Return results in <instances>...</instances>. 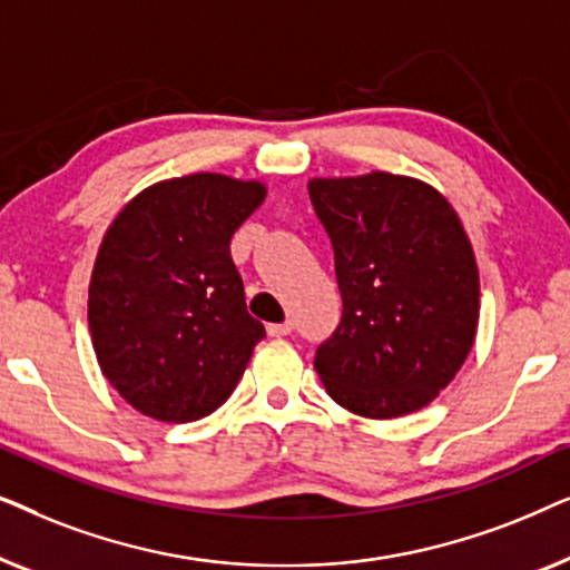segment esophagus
<instances>
[{"label": "esophagus", "mask_w": 570, "mask_h": 570, "mask_svg": "<svg viewBox=\"0 0 570 570\" xmlns=\"http://www.w3.org/2000/svg\"><path fill=\"white\" fill-rule=\"evenodd\" d=\"M293 332V322L291 318H285L283 324H267V334L269 337H287V334Z\"/></svg>", "instance_id": "34e87169"}]
</instances>
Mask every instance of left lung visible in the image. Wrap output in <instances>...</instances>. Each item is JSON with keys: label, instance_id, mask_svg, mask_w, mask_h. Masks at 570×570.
Masks as SVG:
<instances>
[{"label": "left lung", "instance_id": "1", "mask_svg": "<svg viewBox=\"0 0 570 570\" xmlns=\"http://www.w3.org/2000/svg\"><path fill=\"white\" fill-rule=\"evenodd\" d=\"M308 194L342 293V322L314 361L324 389L371 420L423 410L478 334L480 272L456 209L431 184L386 170L311 178Z\"/></svg>", "mask_w": 570, "mask_h": 570}]
</instances>
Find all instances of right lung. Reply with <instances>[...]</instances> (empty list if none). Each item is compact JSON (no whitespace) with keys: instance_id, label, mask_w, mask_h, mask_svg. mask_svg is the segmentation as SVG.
<instances>
[{"instance_id":"add662e5","label":"right lung","mask_w":570,"mask_h":570,"mask_svg":"<svg viewBox=\"0 0 570 570\" xmlns=\"http://www.w3.org/2000/svg\"><path fill=\"white\" fill-rule=\"evenodd\" d=\"M267 197L262 181L191 174L147 186L100 240L88 291L92 350L119 396L160 423L228 400L262 322L246 311L230 238Z\"/></svg>"}]
</instances>
